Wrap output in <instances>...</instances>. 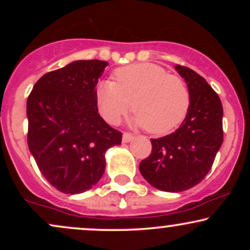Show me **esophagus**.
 <instances>
[{"label": "esophagus", "mask_w": 250, "mask_h": 250, "mask_svg": "<svg viewBox=\"0 0 250 250\" xmlns=\"http://www.w3.org/2000/svg\"><path fill=\"white\" fill-rule=\"evenodd\" d=\"M133 137H134L133 134L129 133V131H125V133H123L122 140H123V142H130L131 140H133Z\"/></svg>", "instance_id": "esophagus-1"}]
</instances>
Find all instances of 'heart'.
<instances>
[{
	"label": "heart",
	"instance_id": "heart-1",
	"mask_svg": "<svg viewBox=\"0 0 250 250\" xmlns=\"http://www.w3.org/2000/svg\"><path fill=\"white\" fill-rule=\"evenodd\" d=\"M113 81L97 84L95 97L105 121L115 125L130 110L135 125L162 135L182 123L190 107L185 80L154 63H135L114 71ZM133 103L131 104V102Z\"/></svg>",
	"mask_w": 250,
	"mask_h": 250
}]
</instances>
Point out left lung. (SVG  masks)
<instances>
[{
  "instance_id": "left-lung-1",
  "label": "left lung",
  "mask_w": 250,
  "mask_h": 250,
  "mask_svg": "<svg viewBox=\"0 0 250 250\" xmlns=\"http://www.w3.org/2000/svg\"><path fill=\"white\" fill-rule=\"evenodd\" d=\"M175 68L190 91L189 111L176 131L151 139V153L140 163V171L153 187L171 193L187 190L205 179L223 142L219 95L190 68Z\"/></svg>"
}]
</instances>
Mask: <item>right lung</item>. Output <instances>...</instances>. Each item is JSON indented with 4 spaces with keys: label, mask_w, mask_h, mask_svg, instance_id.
Masks as SVG:
<instances>
[{
    "label": "right lung",
    "mask_w": 250,
    "mask_h": 250,
    "mask_svg": "<svg viewBox=\"0 0 250 250\" xmlns=\"http://www.w3.org/2000/svg\"><path fill=\"white\" fill-rule=\"evenodd\" d=\"M108 63L71 62L44 74L27 100L28 147L45 180L64 194L89 190L104 173L107 149L122 133L100 116L95 90Z\"/></svg>",
    "instance_id": "add662e5"
}]
</instances>
